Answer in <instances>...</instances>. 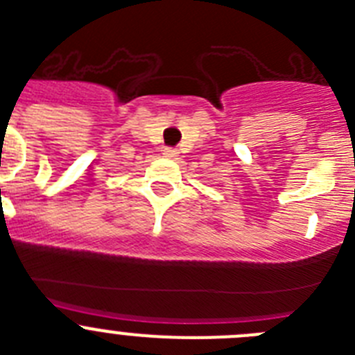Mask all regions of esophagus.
Instances as JSON below:
<instances>
[{
  "instance_id": "34e87169",
  "label": "esophagus",
  "mask_w": 355,
  "mask_h": 355,
  "mask_svg": "<svg viewBox=\"0 0 355 355\" xmlns=\"http://www.w3.org/2000/svg\"><path fill=\"white\" fill-rule=\"evenodd\" d=\"M163 155L167 156V158H175V156H178V150L171 149V147H165V149H163Z\"/></svg>"
}]
</instances>
